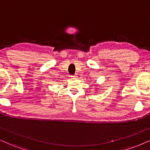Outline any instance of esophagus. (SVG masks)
I'll return each instance as SVG.
<instances>
[{
	"label": "esophagus",
	"instance_id": "34e87169",
	"mask_svg": "<svg viewBox=\"0 0 150 150\" xmlns=\"http://www.w3.org/2000/svg\"><path fill=\"white\" fill-rule=\"evenodd\" d=\"M71 77H72V78H74V79L77 78V75H73V76H71Z\"/></svg>",
	"mask_w": 150,
	"mask_h": 150
}]
</instances>
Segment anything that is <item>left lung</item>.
Wrapping results in <instances>:
<instances>
[{
	"mask_svg": "<svg viewBox=\"0 0 150 150\" xmlns=\"http://www.w3.org/2000/svg\"><path fill=\"white\" fill-rule=\"evenodd\" d=\"M96 86H97V85H96ZM96 90H98V88H97V89H96Z\"/></svg>",
	"mask_w": 150,
	"mask_h": 150,
	"instance_id": "1",
	"label": "left lung"
}]
</instances>
